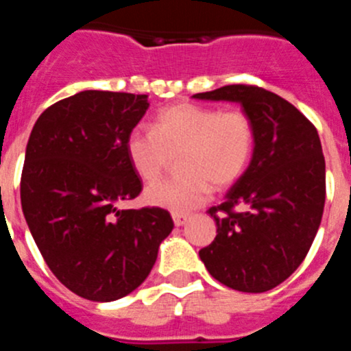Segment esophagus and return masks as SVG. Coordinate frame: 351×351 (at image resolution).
<instances>
[{"mask_svg": "<svg viewBox=\"0 0 351 351\" xmlns=\"http://www.w3.org/2000/svg\"><path fill=\"white\" fill-rule=\"evenodd\" d=\"M172 219H173V225L176 226H182L188 223V216H184V214H172Z\"/></svg>", "mask_w": 351, "mask_h": 351, "instance_id": "34e87169", "label": "esophagus"}]
</instances>
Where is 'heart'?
Returning a JSON list of instances; mask_svg holds the SVG:
<instances>
[{
	"mask_svg": "<svg viewBox=\"0 0 351 351\" xmlns=\"http://www.w3.org/2000/svg\"><path fill=\"white\" fill-rule=\"evenodd\" d=\"M255 147V126L243 110H218L195 104H176L160 110L153 132L133 130L126 154L142 181H154L178 156L179 178L149 184L144 202L188 214L207 202L210 184L225 190L247 169Z\"/></svg>",
	"mask_w": 351,
	"mask_h": 351,
	"instance_id": "1",
	"label": "heart"
}]
</instances>
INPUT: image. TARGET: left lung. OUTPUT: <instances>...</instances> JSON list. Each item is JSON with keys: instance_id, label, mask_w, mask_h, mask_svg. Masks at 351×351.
Wrapping results in <instances>:
<instances>
[{"instance_id": "obj_1", "label": "left lung", "mask_w": 351, "mask_h": 351, "mask_svg": "<svg viewBox=\"0 0 351 351\" xmlns=\"http://www.w3.org/2000/svg\"><path fill=\"white\" fill-rule=\"evenodd\" d=\"M193 98L239 104L255 126L250 165L223 204L209 209L218 235L198 255L225 287L272 290L302 263L320 226L325 160L318 132L285 98L255 86H223Z\"/></svg>"}]
</instances>
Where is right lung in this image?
<instances>
[{"mask_svg": "<svg viewBox=\"0 0 351 351\" xmlns=\"http://www.w3.org/2000/svg\"><path fill=\"white\" fill-rule=\"evenodd\" d=\"M147 95L80 91L43 110L26 145L21 204L52 274L110 302L144 283L173 221L165 209H119L142 191L126 138Z\"/></svg>", "mask_w": 351, "mask_h": 351, "instance_id": "right-lung-1", "label": "right lung"}]
</instances>
